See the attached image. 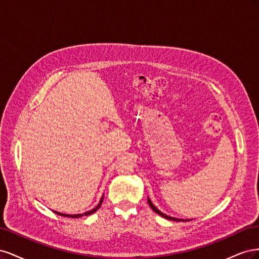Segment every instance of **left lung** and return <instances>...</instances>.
Segmentation results:
<instances>
[{"label": "left lung", "instance_id": "1", "mask_svg": "<svg viewBox=\"0 0 259 259\" xmlns=\"http://www.w3.org/2000/svg\"><path fill=\"white\" fill-rule=\"evenodd\" d=\"M148 203H149V205H150V207L155 211V213H158L160 216H162V217H164V218H166V219H169V221H174V222H180V221H182V219L174 218V217H170V216H167V215H165V214H163L162 211H160L158 208H156V207L152 204L150 200H148Z\"/></svg>", "mask_w": 259, "mask_h": 259}]
</instances>
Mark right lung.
<instances>
[{"mask_svg":"<svg viewBox=\"0 0 259 259\" xmlns=\"http://www.w3.org/2000/svg\"><path fill=\"white\" fill-rule=\"evenodd\" d=\"M103 198H101V200H100V202H99V204L95 207V208H93L92 210H90V211H86V213H84V214H77V215H66V214H61V213H58V211H55V213L56 214H58V215H61V216H65V217H72V218H79V217H82V216H88V215H91V214H93V213H95V211L101 206V203H103Z\"/></svg>","mask_w":259,"mask_h":259,"instance_id":"add662e5","label":"right lung"}]
</instances>
